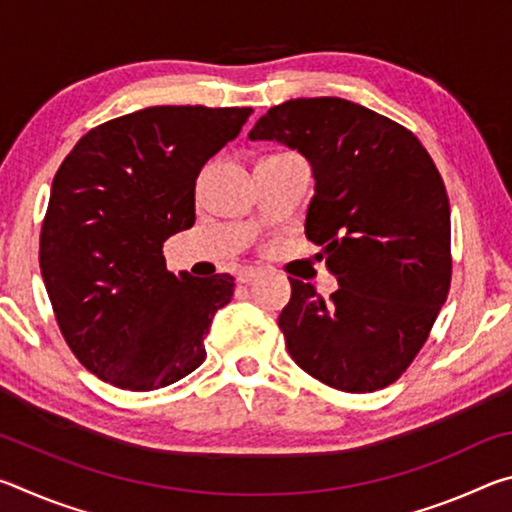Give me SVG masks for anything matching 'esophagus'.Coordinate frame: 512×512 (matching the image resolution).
<instances>
[{"label": "esophagus", "mask_w": 512, "mask_h": 512, "mask_svg": "<svg viewBox=\"0 0 512 512\" xmlns=\"http://www.w3.org/2000/svg\"><path fill=\"white\" fill-rule=\"evenodd\" d=\"M255 277H259L257 268H244V271H241V273L237 275V280H239L241 284H248V282H253Z\"/></svg>", "instance_id": "1"}]
</instances>
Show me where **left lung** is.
<instances>
[{"label":"left lung","instance_id":"obj_1","mask_svg":"<svg viewBox=\"0 0 512 512\" xmlns=\"http://www.w3.org/2000/svg\"><path fill=\"white\" fill-rule=\"evenodd\" d=\"M250 140L280 142L314 171L305 235L339 289L291 280L280 325L291 359L345 393L379 391L411 366L452 282L443 178L418 137L339 97L291 99Z\"/></svg>","mask_w":512,"mask_h":512}]
</instances>
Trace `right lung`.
Wrapping results in <instances>:
<instances>
[{
    "label": "right lung",
    "mask_w": 512,
    "mask_h": 512,
    "mask_svg": "<svg viewBox=\"0 0 512 512\" xmlns=\"http://www.w3.org/2000/svg\"><path fill=\"white\" fill-rule=\"evenodd\" d=\"M253 108L153 106L85 133L60 164L40 271L60 332L85 368L155 391L205 361L203 339L235 277L167 271L162 246L196 221V178Z\"/></svg>",
    "instance_id": "right-lung-1"
}]
</instances>
